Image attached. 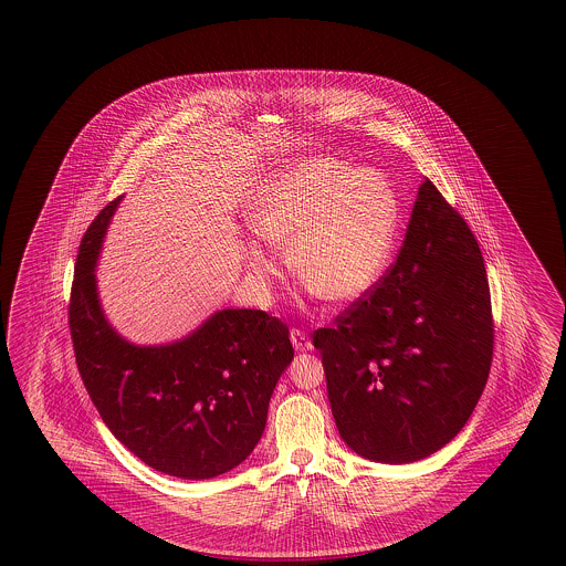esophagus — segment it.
I'll list each match as a JSON object with an SVG mask.
<instances>
[{"mask_svg":"<svg viewBox=\"0 0 566 566\" xmlns=\"http://www.w3.org/2000/svg\"><path fill=\"white\" fill-rule=\"evenodd\" d=\"M291 343L294 346V350L296 353H307L313 348V344L308 340L307 334L303 332V329H298V327H292L291 329Z\"/></svg>","mask_w":566,"mask_h":566,"instance_id":"obj_1","label":"esophagus"}]
</instances>
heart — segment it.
I'll list each match as a JSON object with an SVG mask.
<instances>
[{
	"label": "heart",
	"mask_w": 566,
	"mask_h": 566,
	"mask_svg": "<svg viewBox=\"0 0 566 566\" xmlns=\"http://www.w3.org/2000/svg\"><path fill=\"white\" fill-rule=\"evenodd\" d=\"M247 222L259 240L289 251L296 280L327 305L359 301L386 272L398 232V199L377 171L334 157H308L275 171L258 190ZM249 274L265 284L274 259L244 242Z\"/></svg>",
	"instance_id": "heart-1"
}]
</instances>
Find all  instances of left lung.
<instances>
[{"label": "left lung", "mask_w": 566, "mask_h": 566, "mask_svg": "<svg viewBox=\"0 0 566 566\" xmlns=\"http://www.w3.org/2000/svg\"><path fill=\"white\" fill-rule=\"evenodd\" d=\"M350 450L405 464L444 448L485 388L494 326L480 244L426 180L395 265L313 334Z\"/></svg>", "instance_id": "left-lung-1"}]
</instances>
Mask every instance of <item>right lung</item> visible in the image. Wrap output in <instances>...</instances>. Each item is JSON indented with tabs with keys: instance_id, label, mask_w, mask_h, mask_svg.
<instances>
[{
	"instance_id": "right-lung-1",
	"label": "right lung",
	"mask_w": 566,
	"mask_h": 566,
	"mask_svg": "<svg viewBox=\"0 0 566 566\" xmlns=\"http://www.w3.org/2000/svg\"><path fill=\"white\" fill-rule=\"evenodd\" d=\"M120 201L88 226L76 258L69 322L78 371L103 423L143 463L180 480L218 478L263 436L294 357L289 327L255 308H222L180 340H126L103 311L95 274Z\"/></svg>"
}]
</instances>
